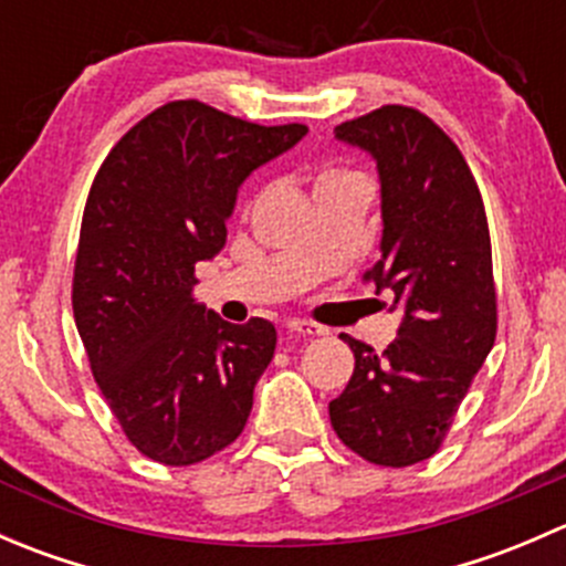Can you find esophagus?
Listing matches in <instances>:
<instances>
[{
    "label": "esophagus",
    "mask_w": 566,
    "mask_h": 566,
    "mask_svg": "<svg viewBox=\"0 0 566 566\" xmlns=\"http://www.w3.org/2000/svg\"><path fill=\"white\" fill-rule=\"evenodd\" d=\"M284 328H287V334H298V336H323L325 334V331L319 328V325L304 323V319H290V323L284 325Z\"/></svg>",
    "instance_id": "1"
}]
</instances>
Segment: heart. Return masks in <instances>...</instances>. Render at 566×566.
<instances>
[{"instance_id":"b5f03b06","label":"heart","mask_w":566,"mask_h":566,"mask_svg":"<svg viewBox=\"0 0 566 566\" xmlns=\"http://www.w3.org/2000/svg\"><path fill=\"white\" fill-rule=\"evenodd\" d=\"M342 188H369V182L358 169L339 167V164H325V167L317 169L315 197H323V193L331 191H342Z\"/></svg>"}]
</instances>
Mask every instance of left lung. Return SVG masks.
Returning <instances> with one entry per match:
<instances>
[{
	"instance_id": "1",
	"label": "left lung",
	"mask_w": 566,
	"mask_h": 566,
	"mask_svg": "<svg viewBox=\"0 0 566 566\" xmlns=\"http://www.w3.org/2000/svg\"><path fill=\"white\" fill-rule=\"evenodd\" d=\"M334 134L378 164L384 238L367 279L391 290L402 323L384 353L342 334L356 369L328 402L331 427L358 458L405 468L441 449L495 342L488 216L458 145L427 114L380 106Z\"/></svg>"
}]
</instances>
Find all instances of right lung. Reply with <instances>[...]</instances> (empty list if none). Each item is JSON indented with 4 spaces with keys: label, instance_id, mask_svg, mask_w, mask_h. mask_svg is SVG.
<instances>
[{
    "label": "right lung",
    "instance_id": "add662e5",
    "mask_svg": "<svg viewBox=\"0 0 566 566\" xmlns=\"http://www.w3.org/2000/svg\"><path fill=\"white\" fill-rule=\"evenodd\" d=\"M199 101L134 125L90 188L73 271V317L125 438L164 465H193L247 427L276 350L262 317L232 325L193 301V268L227 243L238 188L306 136Z\"/></svg>",
    "mask_w": 566,
    "mask_h": 566
}]
</instances>
